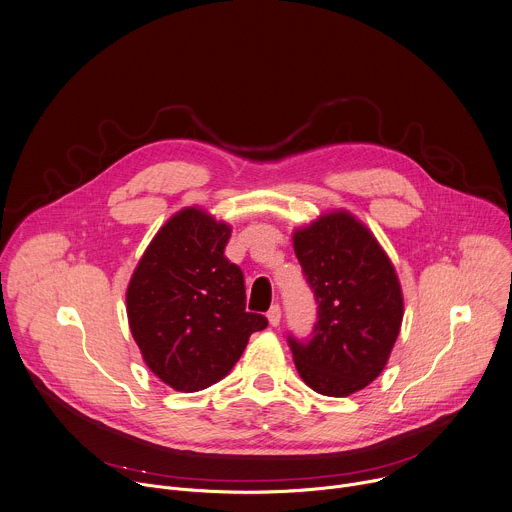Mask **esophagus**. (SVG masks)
I'll list each match as a JSON object with an SVG mask.
<instances>
[{"mask_svg": "<svg viewBox=\"0 0 512 512\" xmlns=\"http://www.w3.org/2000/svg\"><path fill=\"white\" fill-rule=\"evenodd\" d=\"M266 317H268V323H270L272 327H276V325L280 323V307H278V305H272L270 311L266 313Z\"/></svg>", "mask_w": 512, "mask_h": 512, "instance_id": "34e87169", "label": "esophagus"}]
</instances>
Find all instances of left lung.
<instances>
[{"label":"left lung","mask_w":512,"mask_h":512,"mask_svg":"<svg viewBox=\"0 0 512 512\" xmlns=\"http://www.w3.org/2000/svg\"><path fill=\"white\" fill-rule=\"evenodd\" d=\"M293 248L317 301L309 342L289 335L295 366L315 392L350 396L380 376L399 337V276L374 234L346 209L299 227Z\"/></svg>","instance_id":"8db88e82"}]
</instances>
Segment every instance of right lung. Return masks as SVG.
I'll return each instance as SVG.
<instances>
[{
    "label": "right lung",
    "instance_id": "add662e5",
    "mask_svg": "<svg viewBox=\"0 0 512 512\" xmlns=\"http://www.w3.org/2000/svg\"><path fill=\"white\" fill-rule=\"evenodd\" d=\"M232 225L205 209L170 217L126 291L130 331L146 366L179 392L221 380L268 319L246 311L242 270L225 258Z\"/></svg>",
    "mask_w": 512,
    "mask_h": 512
}]
</instances>
